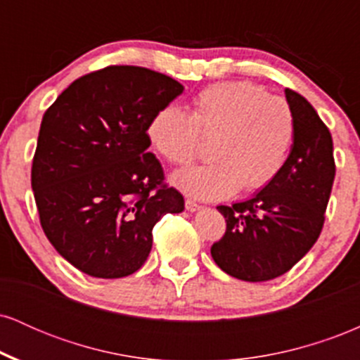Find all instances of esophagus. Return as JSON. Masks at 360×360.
I'll return each instance as SVG.
<instances>
[{"instance_id": "34e87169", "label": "esophagus", "mask_w": 360, "mask_h": 360, "mask_svg": "<svg viewBox=\"0 0 360 360\" xmlns=\"http://www.w3.org/2000/svg\"><path fill=\"white\" fill-rule=\"evenodd\" d=\"M201 206L196 203V201H193V200H186V210H188V212H196V210H200Z\"/></svg>"}]
</instances>
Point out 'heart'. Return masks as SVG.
<instances>
[{
  "mask_svg": "<svg viewBox=\"0 0 360 360\" xmlns=\"http://www.w3.org/2000/svg\"><path fill=\"white\" fill-rule=\"evenodd\" d=\"M213 139L212 164L183 169L172 184L198 200H223L269 186L286 166L296 137L289 103L247 81L214 82L194 96L191 113L169 105L148 122L147 139L162 159L186 166Z\"/></svg>",
  "mask_w": 360,
  "mask_h": 360,
  "instance_id": "1",
  "label": "heart"
}]
</instances>
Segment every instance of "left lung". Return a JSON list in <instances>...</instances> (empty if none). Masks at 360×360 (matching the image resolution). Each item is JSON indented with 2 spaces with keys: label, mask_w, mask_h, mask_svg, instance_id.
<instances>
[{
  "label": "left lung",
  "mask_w": 360,
  "mask_h": 360,
  "mask_svg": "<svg viewBox=\"0 0 360 360\" xmlns=\"http://www.w3.org/2000/svg\"><path fill=\"white\" fill-rule=\"evenodd\" d=\"M286 100L296 120L286 166L250 200L218 206L226 230L212 245V257L226 274L249 283L279 278L315 245L335 177L330 130L300 93L286 89Z\"/></svg>",
  "instance_id": "8db88e82"
}]
</instances>
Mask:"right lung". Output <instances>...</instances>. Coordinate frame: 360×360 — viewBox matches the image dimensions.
<instances>
[{"instance_id":"obj_1","label":"right lung","mask_w":360,"mask_h":360,"mask_svg":"<svg viewBox=\"0 0 360 360\" xmlns=\"http://www.w3.org/2000/svg\"><path fill=\"white\" fill-rule=\"evenodd\" d=\"M183 89L166 74L108 65L74 81L45 111L32 164L40 225L84 274H134L150 254L155 223L184 210L147 139L152 117Z\"/></svg>"}]
</instances>
